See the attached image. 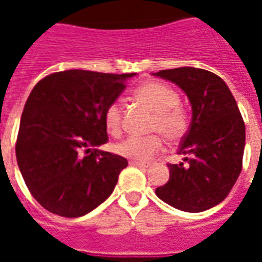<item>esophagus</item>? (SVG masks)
I'll use <instances>...</instances> for the list:
<instances>
[{
	"label": "esophagus",
	"instance_id": "34e87169",
	"mask_svg": "<svg viewBox=\"0 0 262 262\" xmlns=\"http://www.w3.org/2000/svg\"><path fill=\"white\" fill-rule=\"evenodd\" d=\"M129 164L132 165V167H142V168H147L148 165L147 163H140V161H129Z\"/></svg>",
	"mask_w": 262,
	"mask_h": 262
}]
</instances>
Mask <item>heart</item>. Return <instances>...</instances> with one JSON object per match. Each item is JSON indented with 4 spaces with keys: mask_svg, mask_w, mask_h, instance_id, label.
Here are the masks:
<instances>
[{
    "mask_svg": "<svg viewBox=\"0 0 262 262\" xmlns=\"http://www.w3.org/2000/svg\"><path fill=\"white\" fill-rule=\"evenodd\" d=\"M135 97L140 103L154 112L150 129L160 132L168 142L180 140L188 130V115L178 106L180 95L167 84L150 81L139 86ZM105 127L111 136L122 133V109L119 103H111L103 114ZM163 139L157 135L139 137L130 136L115 146V153L133 161H148L161 151Z\"/></svg>",
    "mask_w": 262,
    "mask_h": 262,
    "instance_id": "1",
    "label": "heart"
}]
</instances>
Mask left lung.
<instances>
[{
    "label": "left lung",
    "mask_w": 262,
    "mask_h": 262,
    "mask_svg": "<svg viewBox=\"0 0 262 262\" xmlns=\"http://www.w3.org/2000/svg\"><path fill=\"white\" fill-rule=\"evenodd\" d=\"M181 88L192 108L182 137L180 164H168L170 180L156 195L170 206L198 213L219 205L240 176L246 126L229 86L219 75L195 67L153 73Z\"/></svg>",
    "instance_id": "8db88e82"
}]
</instances>
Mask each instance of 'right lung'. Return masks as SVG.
<instances>
[{"label": "right lung", "instance_id": "add662e5", "mask_svg": "<svg viewBox=\"0 0 262 262\" xmlns=\"http://www.w3.org/2000/svg\"><path fill=\"white\" fill-rule=\"evenodd\" d=\"M135 75L67 70L32 90L15 151L26 187L46 210L80 217L114 192L127 160L98 150L108 140L103 114Z\"/></svg>", "mask_w": 262, "mask_h": 262}]
</instances>
